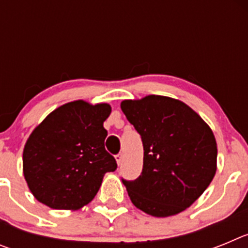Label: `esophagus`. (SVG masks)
Instances as JSON below:
<instances>
[{
    "instance_id": "34e87169",
    "label": "esophagus",
    "mask_w": 248,
    "mask_h": 248,
    "mask_svg": "<svg viewBox=\"0 0 248 248\" xmlns=\"http://www.w3.org/2000/svg\"><path fill=\"white\" fill-rule=\"evenodd\" d=\"M115 160H117L118 165H120V164H122V161H123V154H122V153H119V154L115 155Z\"/></svg>"
}]
</instances>
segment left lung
I'll use <instances>...</instances> for the list:
<instances>
[{"instance_id": "8db88e82", "label": "left lung", "mask_w": 248, "mask_h": 248, "mask_svg": "<svg viewBox=\"0 0 248 248\" xmlns=\"http://www.w3.org/2000/svg\"><path fill=\"white\" fill-rule=\"evenodd\" d=\"M120 108L144 146L140 176L123 179L131 202L155 217L190 207L216 172L217 145L210 126L189 105L163 95L123 100Z\"/></svg>"}]
</instances>
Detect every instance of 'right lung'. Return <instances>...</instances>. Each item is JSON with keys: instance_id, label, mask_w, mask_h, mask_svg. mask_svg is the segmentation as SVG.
I'll return each mask as SVG.
<instances>
[{"instance_id": "right-lung-1", "label": "right lung", "mask_w": 248, "mask_h": 248, "mask_svg": "<svg viewBox=\"0 0 248 248\" xmlns=\"http://www.w3.org/2000/svg\"><path fill=\"white\" fill-rule=\"evenodd\" d=\"M107 103H67L47 115L23 149V175L39 202L56 210H78L97 195L105 172L117 161L104 148L110 115Z\"/></svg>"}]
</instances>
